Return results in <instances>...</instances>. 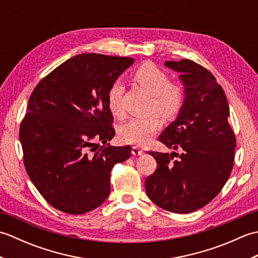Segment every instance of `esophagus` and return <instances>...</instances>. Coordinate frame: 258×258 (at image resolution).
<instances>
[{
  "label": "esophagus",
  "mask_w": 258,
  "mask_h": 258,
  "mask_svg": "<svg viewBox=\"0 0 258 258\" xmlns=\"http://www.w3.org/2000/svg\"><path fill=\"white\" fill-rule=\"evenodd\" d=\"M132 154H133V155H143L144 152L142 151V150L140 149V147L133 146V147H132Z\"/></svg>",
  "instance_id": "1"
}]
</instances>
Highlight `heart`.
I'll list each match as a JSON object with an SVG mask.
<instances>
[{"instance_id":"heart-1","label":"heart","mask_w":258,"mask_h":258,"mask_svg":"<svg viewBox=\"0 0 258 258\" xmlns=\"http://www.w3.org/2000/svg\"><path fill=\"white\" fill-rule=\"evenodd\" d=\"M133 80L153 95L152 107L163 116H176L184 103V91L177 84L169 83L168 75L153 63L142 64L134 71ZM123 87L114 83L107 92V105L114 116L123 114L120 106ZM163 119L157 113L147 117L132 118L119 130V139L124 143L144 145L162 128Z\"/></svg>"}]
</instances>
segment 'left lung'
Segmentation results:
<instances>
[{"mask_svg": "<svg viewBox=\"0 0 258 258\" xmlns=\"http://www.w3.org/2000/svg\"><path fill=\"white\" fill-rule=\"evenodd\" d=\"M165 67L179 73L185 97L176 119L158 140L182 153L149 152L157 167L145 179V189L163 210L187 214L208 204L227 182L236 139L226 95L210 71L190 59L166 61ZM174 155L179 157L175 161Z\"/></svg>", "mask_w": 258, "mask_h": 258, "instance_id": "left-lung-1", "label": "left lung"}]
</instances>
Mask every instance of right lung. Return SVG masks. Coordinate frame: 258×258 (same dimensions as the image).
Returning <instances> with one entry per match:
<instances>
[{
    "label": "right lung",
    "mask_w": 258,
    "mask_h": 258,
    "mask_svg": "<svg viewBox=\"0 0 258 258\" xmlns=\"http://www.w3.org/2000/svg\"><path fill=\"white\" fill-rule=\"evenodd\" d=\"M134 62L79 54L53 70L31 94L20 127L24 165L56 210L80 215L102 205L111 191L112 168L131 157L130 145L107 143L115 135L107 92Z\"/></svg>",
    "instance_id": "obj_1"
}]
</instances>
